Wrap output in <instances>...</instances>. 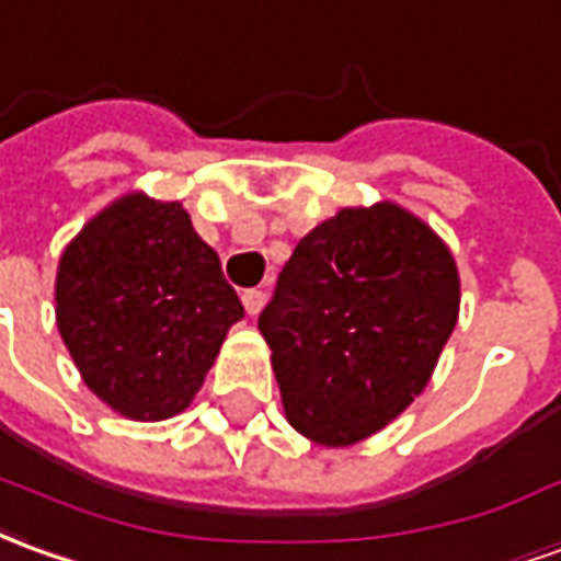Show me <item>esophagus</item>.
Returning a JSON list of instances; mask_svg holds the SVG:
<instances>
[{
  "mask_svg": "<svg viewBox=\"0 0 561 561\" xmlns=\"http://www.w3.org/2000/svg\"><path fill=\"white\" fill-rule=\"evenodd\" d=\"M264 300H267V294L261 291V288H249V291H242V307L249 316H257L261 309H264Z\"/></svg>",
  "mask_w": 561,
  "mask_h": 561,
  "instance_id": "obj_1",
  "label": "esophagus"
}]
</instances>
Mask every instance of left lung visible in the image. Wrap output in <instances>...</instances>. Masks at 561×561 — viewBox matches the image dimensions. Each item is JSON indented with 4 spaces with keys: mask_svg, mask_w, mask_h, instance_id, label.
Returning a JSON list of instances; mask_svg holds the SVG:
<instances>
[{
    "mask_svg": "<svg viewBox=\"0 0 561 561\" xmlns=\"http://www.w3.org/2000/svg\"><path fill=\"white\" fill-rule=\"evenodd\" d=\"M458 304L449 245L398 203L312 227L257 319L288 425L328 449L386 428L428 386Z\"/></svg>",
    "mask_w": 561,
    "mask_h": 561,
    "instance_id": "obj_1",
    "label": "left lung"
}]
</instances>
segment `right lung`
I'll return each instance as SVG.
<instances>
[{"label":"right lung","mask_w":561,"mask_h":561,"mask_svg":"<svg viewBox=\"0 0 561 561\" xmlns=\"http://www.w3.org/2000/svg\"><path fill=\"white\" fill-rule=\"evenodd\" d=\"M54 304L84 386L136 422L187 410L245 316L185 206L142 191L112 199L62 249Z\"/></svg>","instance_id":"obj_1"}]
</instances>
